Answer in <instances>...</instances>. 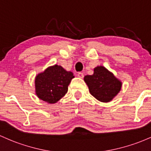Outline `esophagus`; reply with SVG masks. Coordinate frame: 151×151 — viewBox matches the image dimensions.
Here are the masks:
<instances>
[{
	"mask_svg": "<svg viewBox=\"0 0 151 151\" xmlns=\"http://www.w3.org/2000/svg\"><path fill=\"white\" fill-rule=\"evenodd\" d=\"M77 76L78 78H83V74L82 73H78V74H77Z\"/></svg>",
	"mask_w": 151,
	"mask_h": 151,
	"instance_id": "esophagus-1",
	"label": "esophagus"
}]
</instances>
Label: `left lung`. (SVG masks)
I'll return each mask as SVG.
<instances>
[{"instance_id": "obj_1", "label": "left lung", "mask_w": 151, "mask_h": 151, "mask_svg": "<svg viewBox=\"0 0 151 151\" xmlns=\"http://www.w3.org/2000/svg\"><path fill=\"white\" fill-rule=\"evenodd\" d=\"M84 81L88 87L90 93L103 103L112 101L122 87L121 81L103 65L95 68L93 74L85 76Z\"/></svg>"}]
</instances>
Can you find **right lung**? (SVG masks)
<instances>
[{
	"mask_svg": "<svg viewBox=\"0 0 151 151\" xmlns=\"http://www.w3.org/2000/svg\"><path fill=\"white\" fill-rule=\"evenodd\" d=\"M74 77L71 71H67L60 65L49 66L35 76V94L48 103H57L67 93L68 87Z\"/></svg>",
	"mask_w": 151,
	"mask_h": 151,
	"instance_id": "obj_1",
	"label": "right lung"
}]
</instances>
